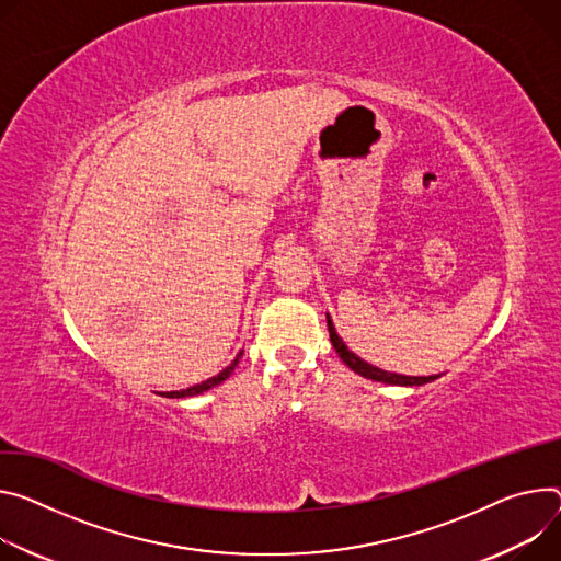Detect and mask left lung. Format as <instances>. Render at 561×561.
Here are the masks:
<instances>
[{
  "label": "left lung",
  "instance_id": "obj_1",
  "mask_svg": "<svg viewBox=\"0 0 561 561\" xmlns=\"http://www.w3.org/2000/svg\"><path fill=\"white\" fill-rule=\"evenodd\" d=\"M327 324H329V337H331L333 348L337 351V355L342 358V363H344L348 369H353L355 374H360V376H365V378H371V380H376V382L404 385V387H419V385H425V382H432V380H436V378H438V376H400V374L382 371V369H378V367H374V365H369V363L360 360L358 355L351 353V351L346 348V344L337 337L335 327H333V322L329 320V316H327Z\"/></svg>",
  "mask_w": 561,
  "mask_h": 561
}]
</instances>
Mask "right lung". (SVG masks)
I'll use <instances>...</instances> for the list:
<instances>
[{"label": "right lung", "instance_id": "obj_1", "mask_svg": "<svg viewBox=\"0 0 561 561\" xmlns=\"http://www.w3.org/2000/svg\"><path fill=\"white\" fill-rule=\"evenodd\" d=\"M239 358H241V353L237 355V358L232 360V365L230 367H226L221 374H217L215 378H208L206 382H201V385H194V387H187V389H183V391H168V393H163L165 398H185V396H196V393H203V391H208V389H213V387H217V385H221L232 371H234V367H237V363H239Z\"/></svg>", "mask_w": 561, "mask_h": 561}]
</instances>
